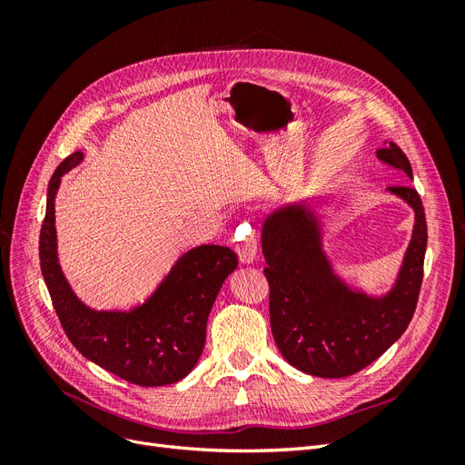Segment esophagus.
<instances>
[{
    "label": "esophagus",
    "mask_w": 465,
    "mask_h": 465,
    "mask_svg": "<svg viewBox=\"0 0 465 465\" xmlns=\"http://www.w3.org/2000/svg\"><path fill=\"white\" fill-rule=\"evenodd\" d=\"M236 254H238V258H241L242 263H254L256 262V258H258V242H256L254 232H250V229H248L246 241L236 242Z\"/></svg>",
    "instance_id": "1"
}]
</instances>
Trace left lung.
I'll list each match as a JSON object with an SVG mask.
<instances>
[{"instance_id":"left-lung-1","label":"left lung","mask_w":465,"mask_h":465,"mask_svg":"<svg viewBox=\"0 0 465 465\" xmlns=\"http://www.w3.org/2000/svg\"><path fill=\"white\" fill-rule=\"evenodd\" d=\"M393 171L413 178L398 145L376 151ZM415 209V231L398 279L384 301L349 291L320 250L308 211L283 209L263 223V275L270 283L273 340L289 364L322 378L351 376L369 367L410 326L423 283L427 219L413 186H391Z\"/></svg>"}]
</instances>
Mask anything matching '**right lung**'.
Listing matches in <instances>:
<instances>
[{
    "label": "right lung",
    "mask_w": 465,
    "mask_h": 465,
    "mask_svg": "<svg viewBox=\"0 0 465 465\" xmlns=\"http://www.w3.org/2000/svg\"><path fill=\"white\" fill-rule=\"evenodd\" d=\"M83 154L77 151L50 178L40 229V270L55 314L83 357L135 386H166L184 378L202 357L207 316L221 285L238 265L236 252L205 244L180 258L164 283L132 312H94L69 289L55 254L54 198L60 178Z\"/></svg>",
    "instance_id": "add662e5"
}]
</instances>
